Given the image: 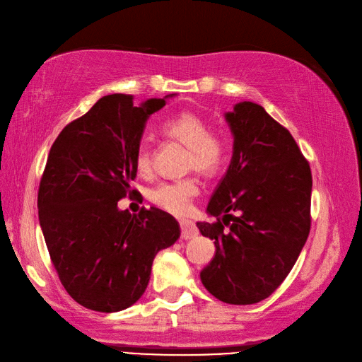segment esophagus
I'll list each match as a JSON object with an SVG mask.
<instances>
[{"label":"esophagus","mask_w":362,"mask_h":362,"mask_svg":"<svg viewBox=\"0 0 362 362\" xmlns=\"http://www.w3.org/2000/svg\"><path fill=\"white\" fill-rule=\"evenodd\" d=\"M180 226H181V237L184 240H190L199 234L198 228L194 226V223L192 221H181Z\"/></svg>","instance_id":"esophagus-1"}]
</instances>
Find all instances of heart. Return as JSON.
I'll return each instance as SVG.
<instances>
[{
	"label": "heart",
	"mask_w": 362,
	"mask_h": 362,
	"mask_svg": "<svg viewBox=\"0 0 362 362\" xmlns=\"http://www.w3.org/2000/svg\"><path fill=\"white\" fill-rule=\"evenodd\" d=\"M164 134L187 148L185 169L198 170L202 175H213L221 169L225 160V141L210 131L206 120L193 112H182L163 124ZM139 173L151 170V148L141 144L136 154ZM199 193V184L194 178L173 182H160L149 192V201L163 210L181 214L187 210L190 201Z\"/></svg>",
	"instance_id": "1"
}]
</instances>
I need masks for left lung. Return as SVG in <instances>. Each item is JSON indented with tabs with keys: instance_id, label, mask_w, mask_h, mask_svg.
<instances>
[{
	"instance_id": "left-lung-1",
	"label": "left lung",
	"mask_w": 362,
	"mask_h": 362,
	"mask_svg": "<svg viewBox=\"0 0 362 362\" xmlns=\"http://www.w3.org/2000/svg\"><path fill=\"white\" fill-rule=\"evenodd\" d=\"M223 116L233 157L206 206L217 222H196L216 246L201 281L218 300L252 305L281 286L308 238L313 178L288 129L261 105L242 101Z\"/></svg>"
}]
</instances>
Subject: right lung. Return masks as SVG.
Returning <instances> with one entry per match:
<instances>
[{"instance_id":"add662e5","label":"right lung","mask_w":362,"mask_h":362,"mask_svg":"<svg viewBox=\"0 0 362 362\" xmlns=\"http://www.w3.org/2000/svg\"><path fill=\"white\" fill-rule=\"evenodd\" d=\"M163 100L136 105L133 96H103L64 127L51 146L40 181L39 222L59 278L86 308L117 313L145 293L152 261L180 237V225L158 208L137 216L117 202L136 178V154L151 115Z\"/></svg>"}]
</instances>
